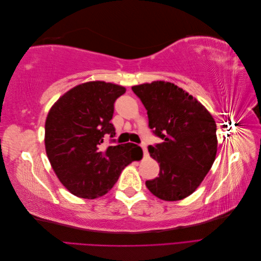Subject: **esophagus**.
<instances>
[{
  "label": "esophagus",
  "instance_id": "obj_1",
  "mask_svg": "<svg viewBox=\"0 0 261 261\" xmlns=\"http://www.w3.org/2000/svg\"><path fill=\"white\" fill-rule=\"evenodd\" d=\"M140 147L143 148V151H144V155H148V151H147V146L145 144H141Z\"/></svg>",
  "mask_w": 261,
  "mask_h": 261
}]
</instances>
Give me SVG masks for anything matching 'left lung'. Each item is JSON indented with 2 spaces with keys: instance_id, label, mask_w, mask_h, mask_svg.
<instances>
[{
  "instance_id": "8db88e82",
  "label": "left lung",
  "mask_w": 261,
  "mask_h": 261,
  "mask_svg": "<svg viewBox=\"0 0 261 261\" xmlns=\"http://www.w3.org/2000/svg\"><path fill=\"white\" fill-rule=\"evenodd\" d=\"M147 110L149 127L163 141L148 150L160 164L159 176L146 180L158 198L176 201L200 185L217 154V125L199 101L176 85L153 82L132 87Z\"/></svg>"
}]
</instances>
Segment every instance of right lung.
Masks as SVG:
<instances>
[{
  "label": "right lung",
  "mask_w": 261,
  "mask_h": 261,
  "mask_svg": "<svg viewBox=\"0 0 261 261\" xmlns=\"http://www.w3.org/2000/svg\"><path fill=\"white\" fill-rule=\"evenodd\" d=\"M122 86L89 82L74 87L55 102L45 121V151L55 174L73 195L94 199L106 195L122 170L143 150L135 144L102 149L105 136L115 143L110 122Z\"/></svg>",
  "instance_id": "right-lung-1"
}]
</instances>
